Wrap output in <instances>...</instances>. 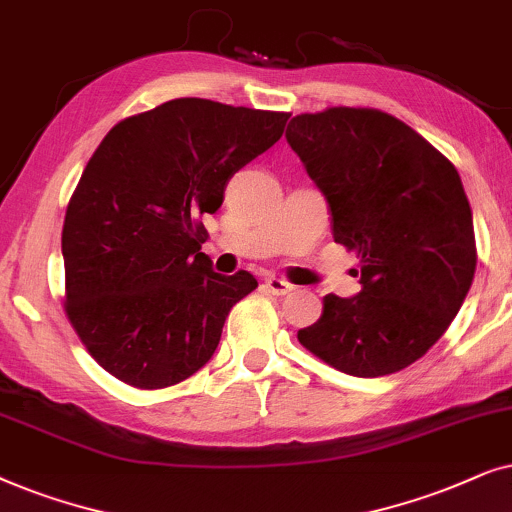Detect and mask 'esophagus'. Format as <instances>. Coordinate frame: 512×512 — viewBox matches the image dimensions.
Instances as JSON below:
<instances>
[{"mask_svg":"<svg viewBox=\"0 0 512 512\" xmlns=\"http://www.w3.org/2000/svg\"><path fill=\"white\" fill-rule=\"evenodd\" d=\"M264 288H267L271 295L285 297V295H290L292 290H295V285L283 281V278H278V276H269V278H264Z\"/></svg>","mask_w":512,"mask_h":512,"instance_id":"34e87169","label":"esophagus"}]
</instances>
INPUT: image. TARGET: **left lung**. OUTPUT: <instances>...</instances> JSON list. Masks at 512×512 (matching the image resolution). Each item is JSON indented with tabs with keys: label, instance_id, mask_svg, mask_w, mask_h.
Returning a JSON list of instances; mask_svg holds the SVG:
<instances>
[{
	"label": "left lung",
	"instance_id": "obj_1",
	"mask_svg": "<svg viewBox=\"0 0 512 512\" xmlns=\"http://www.w3.org/2000/svg\"><path fill=\"white\" fill-rule=\"evenodd\" d=\"M285 138L325 194L335 243L358 252L363 285L349 299L325 295L299 344L353 377L405 370L445 335L478 264L454 163L372 107L297 114Z\"/></svg>",
	"mask_w": 512,
	"mask_h": 512
}]
</instances>
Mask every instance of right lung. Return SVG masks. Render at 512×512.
Returning <instances> with one entry per match:
<instances>
[{"mask_svg":"<svg viewBox=\"0 0 512 512\" xmlns=\"http://www.w3.org/2000/svg\"><path fill=\"white\" fill-rule=\"evenodd\" d=\"M288 112L177 98L119 121L86 163L63 224L65 313L102 370L175 386L213 358L255 276L201 252L236 170L281 140Z\"/></svg>","mask_w":512,"mask_h":512,"instance_id":"add662e5","label":"right lung"}]
</instances>
